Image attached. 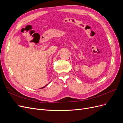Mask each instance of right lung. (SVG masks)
Instances as JSON below:
<instances>
[{
	"mask_svg": "<svg viewBox=\"0 0 123 123\" xmlns=\"http://www.w3.org/2000/svg\"><path fill=\"white\" fill-rule=\"evenodd\" d=\"M47 85H48V84H47V85H46V86H44V87H43V88H40V89H42V88H44V87H46V86H47Z\"/></svg>",
	"mask_w": 123,
	"mask_h": 123,
	"instance_id": "add662e5",
	"label": "right lung"
}]
</instances>
